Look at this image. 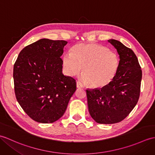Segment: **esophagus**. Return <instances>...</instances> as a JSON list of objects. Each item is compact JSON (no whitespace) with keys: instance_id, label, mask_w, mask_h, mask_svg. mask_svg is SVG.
<instances>
[{"instance_id":"1","label":"esophagus","mask_w":155,"mask_h":155,"mask_svg":"<svg viewBox=\"0 0 155 155\" xmlns=\"http://www.w3.org/2000/svg\"><path fill=\"white\" fill-rule=\"evenodd\" d=\"M77 88H83V85H82L80 82H78V81H77Z\"/></svg>"}]
</instances>
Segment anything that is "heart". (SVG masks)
Wrapping results in <instances>:
<instances>
[{"label":"heart","mask_w":155,"mask_h":155,"mask_svg":"<svg viewBox=\"0 0 155 155\" xmlns=\"http://www.w3.org/2000/svg\"><path fill=\"white\" fill-rule=\"evenodd\" d=\"M63 64L67 75L76 76L81 70L82 80L91 87L100 88L109 85L116 77L120 57L100 44H80L64 54Z\"/></svg>","instance_id":"1"}]
</instances>
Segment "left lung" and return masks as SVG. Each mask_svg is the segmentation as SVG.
<instances>
[{"instance_id": "obj_1", "label": "left lung", "mask_w": 155, "mask_h": 155, "mask_svg": "<svg viewBox=\"0 0 155 155\" xmlns=\"http://www.w3.org/2000/svg\"><path fill=\"white\" fill-rule=\"evenodd\" d=\"M108 41L120 55L116 76L106 87L86 90L89 113L102 124L118 123L130 114L139 100L142 78L141 66L133 50L116 39Z\"/></svg>"}]
</instances>
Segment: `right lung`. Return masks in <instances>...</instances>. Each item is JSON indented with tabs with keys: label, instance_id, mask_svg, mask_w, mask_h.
<instances>
[{
	"label": "right lung",
	"instance_id": "add662e5",
	"mask_svg": "<svg viewBox=\"0 0 155 155\" xmlns=\"http://www.w3.org/2000/svg\"><path fill=\"white\" fill-rule=\"evenodd\" d=\"M67 41L41 39L20 52L14 64L18 102L32 120L50 124L63 116L77 90L75 79L62 73L61 56Z\"/></svg>",
	"mask_w": 155,
	"mask_h": 155
}]
</instances>
